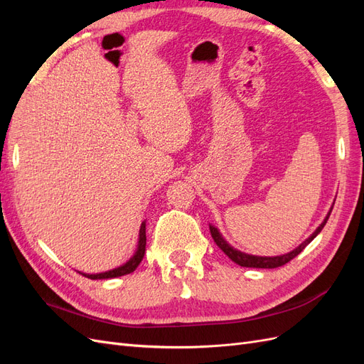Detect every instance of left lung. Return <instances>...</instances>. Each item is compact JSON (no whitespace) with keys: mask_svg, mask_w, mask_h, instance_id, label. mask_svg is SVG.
I'll return each mask as SVG.
<instances>
[{"mask_svg":"<svg viewBox=\"0 0 364 364\" xmlns=\"http://www.w3.org/2000/svg\"><path fill=\"white\" fill-rule=\"evenodd\" d=\"M331 211H333V208L329 209V213L323 218V222L318 225V228L314 230V232L310 237H308L304 241V243H301L299 246H297L293 250H290L289 253H284V255H278V257H258V255H250V253H245V252H241V250L230 246L228 241L223 238V235L220 234V230L214 225H209V230H211V235H213V238L215 241V245L220 249H222L226 253V255L230 259H232L235 264H238V266H241V267H255V269H274V267H281V266H284V264H287L289 261H291L294 257L299 255V253L308 245L311 243V241L317 237V234L321 232V230L323 229V226L326 225Z\"/></svg>","mask_w":364,"mask_h":364,"instance_id":"1","label":"left lung"}]
</instances>
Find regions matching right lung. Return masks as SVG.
Listing matches in <instances>:
<instances>
[{"label": "right lung", "mask_w": 364, "mask_h": 364, "mask_svg": "<svg viewBox=\"0 0 364 364\" xmlns=\"http://www.w3.org/2000/svg\"><path fill=\"white\" fill-rule=\"evenodd\" d=\"M146 241H147V237H146V220L144 222L141 223V228H139V237H138V246H136V250L134 255H132L129 258V261H126L124 264H121L119 267H115L112 270H107V272H102V273H82L83 277L90 278V279H111V278H118V277H124V274H129L134 272L138 266L139 262L142 261V258H144V252H146Z\"/></svg>", "instance_id": "1"}]
</instances>
